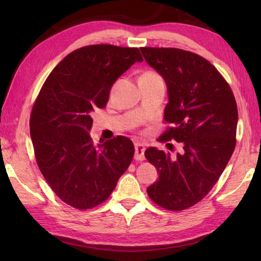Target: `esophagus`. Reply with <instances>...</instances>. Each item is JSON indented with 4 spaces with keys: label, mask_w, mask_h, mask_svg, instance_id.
Segmentation results:
<instances>
[{
    "label": "esophagus",
    "mask_w": 261,
    "mask_h": 261,
    "mask_svg": "<svg viewBox=\"0 0 261 261\" xmlns=\"http://www.w3.org/2000/svg\"><path fill=\"white\" fill-rule=\"evenodd\" d=\"M144 152H145V145L137 143L135 145V159L137 161H144L145 156H144Z\"/></svg>",
    "instance_id": "esophagus-1"
}]
</instances>
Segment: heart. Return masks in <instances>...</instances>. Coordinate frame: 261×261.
<instances>
[{
  "label": "heart",
  "instance_id": "obj_1",
  "mask_svg": "<svg viewBox=\"0 0 261 261\" xmlns=\"http://www.w3.org/2000/svg\"><path fill=\"white\" fill-rule=\"evenodd\" d=\"M141 77H146V78H161L160 74L155 71H145L143 74H141Z\"/></svg>",
  "mask_w": 261,
  "mask_h": 261
}]
</instances>
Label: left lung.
<instances>
[{
  "label": "left lung",
  "mask_w": 261,
  "mask_h": 261,
  "mask_svg": "<svg viewBox=\"0 0 261 261\" xmlns=\"http://www.w3.org/2000/svg\"><path fill=\"white\" fill-rule=\"evenodd\" d=\"M140 51L168 88L163 120L169 126L158 140L183 145L176 156L155 147L145 151L159 173L147 194L162 208L183 211L207 196L230 160L236 146V100L222 74L200 55L163 47H141Z\"/></svg>",
  "instance_id": "8db88e82"
}]
</instances>
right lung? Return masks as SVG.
<instances>
[{
  "label": "right lung",
  "mask_w": 261,
  "mask_h": 261,
  "mask_svg": "<svg viewBox=\"0 0 261 261\" xmlns=\"http://www.w3.org/2000/svg\"><path fill=\"white\" fill-rule=\"evenodd\" d=\"M138 48L91 45L70 53L43 83L30 117L38 167L65 204L90 210L102 204L134 159L124 136L94 145L91 113L103 108L115 81L135 62Z\"/></svg>",
  "instance_id": "1"
}]
</instances>
